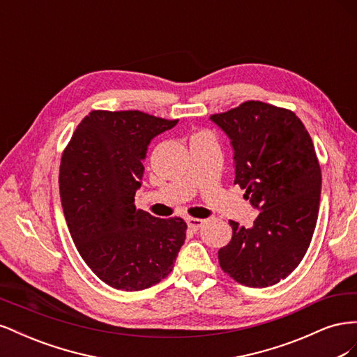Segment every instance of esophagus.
I'll list each match as a JSON object with an SVG mask.
<instances>
[{
  "instance_id": "esophagus-1",
  "label": "esophagus",
  "mask_w": 357,
  "mask_h": 357,
  "mask_svg": "<svg viewBox=\"0 0 357 357\" xmlns=\"http://www.w3.org/2000/svg\"><path fill=\"white\" fill-rule=\"evenodd\" d=\"M186 222H188V226H189L192 231H198L201 226H202V223H204V220L195 219V218H188Z\"/></svg>"
}]
</instances>
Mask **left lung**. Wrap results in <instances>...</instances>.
<instances>
[{"instance_id":"1","label":"left lung","mask_w":357,"mask_h":357,"mask_svg":"<svg viewBox=\"0 0 357 357\" xmlns=\"http://www.w3.org/2000/svg\"><path fill=\"white\" fill-rule=\"evenodd\" d=\"M210 119L231 139L234 183L261 211L248 229L229 220L232 238L219 264L240 284L273 286L301 264L314 234L321 189L314 144L294 112L261 101Z\"/></svg>"}]
</instances>
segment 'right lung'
Masks as SVG:
<instances>
[{"mask_svg": "<svg viewBox=\"0 0 357 357\" xmlns=\"http://www.w3.org/2000/svg\"><path fill=\"white\" fill-rule=\"evenodd\" d=\"M177 122L138 110H93L63 150L59 192L71 238L86 265L114 289L159 283L185 244V220L159 219L134 204L150 142Z\"/></svg>", "mask_w": 357, "mask_h": 357, "instance_id": "obj_1", "label": "right lung"}]
</instances>
